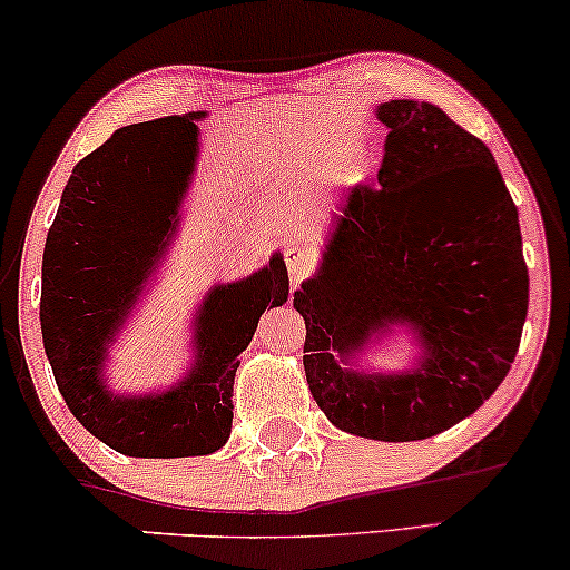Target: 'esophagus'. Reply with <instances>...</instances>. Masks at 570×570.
Returning a JSON list of instances; mask_svg holds the SVG:
<instances>
[{
  "instance_id": "1",
  "label": "esophagus",
  "mask_w": 570,
  "mask_h": 570,
  "mask_svg": "<svg viewBox=\"0 0 570 570\" xmlns=\"http://www.w3.org/2000/svg\"><path fill=\"white\" fill-rule=\"evenodd\" d=\"M285 264L287 274H291L293 283H304V279L312 274L314 264H317V253H314L308 245H287L285 248Z\"/></svg>"
}]
</instances>
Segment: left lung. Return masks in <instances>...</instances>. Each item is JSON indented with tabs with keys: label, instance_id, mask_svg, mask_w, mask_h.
<instances>
[{
	"label": "left lung",
	"instance_id": "obj_1",
	"mask_svg": "<svg viewBox=\"0 0 570 570\" xmlns=\"http://www.w3.org/2000/svg\"><path fill=\"white\" fill-rule=\"evenodd\" d=\"M377 118L389 126L377 185L348 195L317 277L293 306L306 320L308 391L330 423L364 439L417 441L500 389L521 346L529 269L518 208L489 147L431 102H383ZM393 321L424 343L417 371L340 367Z\"/></svg>",
	"mask_w": 570,
	"mask_h": 570
}]
</instances>
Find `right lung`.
Masks as SVG:
<instances>
[{
    "label": "right lung",
    "mask_w": 570,
    "mask_h": 570,
    "mask_svg": "<svg viewBox=\"0 0 570 570\" xmlns=\"http://www.w3.org/2000/svg\"><path fill=\"white\" fill-rule=\"evenodd\" d=\"M203 116H166L114 131L76 164L47 232L39 320L55 383L91 435L129 456H195L224 446L240 351L266 308L287 301V269L277 253L266 269L210 293L198 312V362L185 381L142 399L105 391V343L171 235L167 216L177 219V198L160 203L158 150L187 142L189 174L195 118Z\"/></svg>",
    "instance_id": "add662e5"
}]
</instances>
